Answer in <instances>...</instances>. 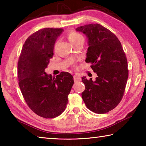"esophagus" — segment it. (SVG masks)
Returning a JSON list of instances; mask_svg holds the SVG:
<instances>
[{
    "mask_svg": "<svg viewBox=\"0 0 146 146\" xmlns=\"http://www.w3.org/2000/svg\"><path fill=\"white\" fill-rule=\"evenodd\" d=\"M73 78H74V80H75V82H78V81H80L81 80L80 76H78V75H74Z\"/></svg>",
    "mask_w": 146,
    "mask_h": 146,
    "instance_id": "34e87169",
    "label": "esophagus"
}]
</instances>
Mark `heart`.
<instances>
[{
  "label": "heart",
  "instance_id": "1",
  "mask_svg": "<svg viewBox=\"0 0 146 146\" xmlns=\"http://www.w3.org/2000/svg\"><path fill=\"white\" fill-rule=\"evenodd\" d=\"M68 38L71 44L76 42L80 39L83 38V36L80 33L75 31H70L68 34Z\"/></svg>",
  "mask_w": 146,
  "mask_h": 146
}]
</instances>
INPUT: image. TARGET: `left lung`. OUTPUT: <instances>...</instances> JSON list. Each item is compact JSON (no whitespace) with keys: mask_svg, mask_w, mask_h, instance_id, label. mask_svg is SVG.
Here are the masks:
<instances>
[{"mask_svg":"<svg viewBox=\"0 0 146 146\" xmlns=\"http://www.w3.org/2000/svg\"><path fill=\"white\" fill-rule=\"evenodd\" d=\"M86 34L89 47L86 62L97 75L95 81L82 78L86 86L82 97L91 111L104 114L122 100L129 75L127 60L122 46L113 32L99 24L76 29Z\"/></svg>","mask_w":146,"mask_h":146,"instance_id":"obj_1","label":"left lung"}]
</instances>
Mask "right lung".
I'll return each instance as SVG.
<instances>
[{
	"label": "right lung",
	"instance_id": "obj_1",
	"mask_svg": "<svg viewBox=\"0 0 146 146\" xmlns=\"http://www.w3.org/2000/svg\"><path fill=\"white\" fill-rule=\"evenodd\" d=\"M62 28H46L31 35L24 42L18 62L19 85L28 107L45 118L58 117L68 102L73 76L62 71L55 77L45 69L53 56V48Z\"/></svg>",
	"mask_w": 146,
	"mask_h": 146
}]
</instances>
